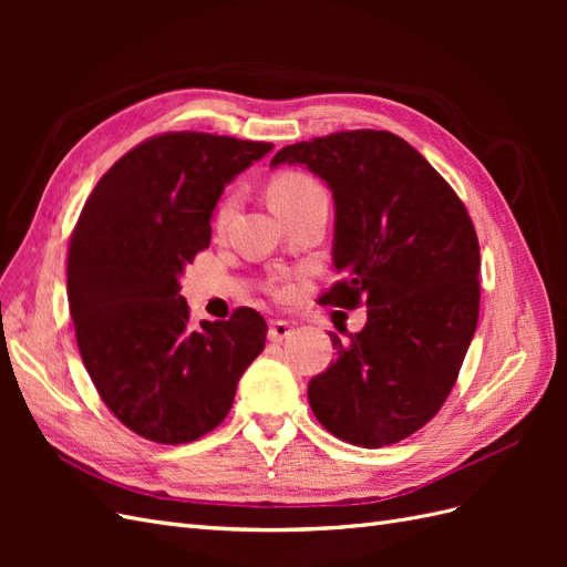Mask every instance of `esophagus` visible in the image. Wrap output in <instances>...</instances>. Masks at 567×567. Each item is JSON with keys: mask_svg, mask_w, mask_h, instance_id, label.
Here are the masks:
<instances>
[{"mask_svg": "<svg viewBox=\"0 0 567 567\" xmlns=\"http://www.w3.org/2000/svg\"><path fill=\"white\" fill-rule=\"evenodd\" d=\"M293 336V326H290L288 321H271L269 323V331H267V338L271 342H284L286 338Z\"/></svg>", "mask_w": 567, "mask_h": 567, "instance_id": "esophagus-1", "label": "esophagus"}]
</instances>
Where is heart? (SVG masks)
<instances>
[{
  "mask_svg": "<svg viewBox=\"0 0 567 567\" xmlns=\"http://www.w3.org/2000/svg\"><path fill=\"white\" fill-rule=\"evenodd\" d=\"M315 196H326V194H323L321 184L305 173H281L269 186V203L274 210L290 208V205H298V203L310 200ZM234 208H236V194H229L225 200L219 203L217 215H215V225L225 227L229 217L234 215Z\"/></svg>",
  "mask_w": 567,
  "mask_h": 567,
  "instance_id": "1",
  "label": "heart"
}]
</instances>
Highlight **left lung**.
Returning <instances> with one entry per match:
<instances>
[{"label":"left lung","mask_w":567,"mask_h":567,"mask_svg":"<svg viewBox=\"0 0 567 567\" xmlns=\"http://www.w3.org/2000/svg\"><path fill=\"white\" fill-rule=\"evenodd\" d=\"M302 165L333 194V267L321 305L367 323L331 336V367L310 381L317 421L364 450L394 444L447 400L477 326L480 246L437 169L398 134L354 130L281 148L271 167Z\"/></svg>","instance_id":"left-lung-1"}]
</instances>
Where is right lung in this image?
<instances>
[{"label":"right lung","instance_id":"add662e5","mask_svg":"<svg viewBox=\"0 0 567 567\" xmlns=\"http://www.w3.org/2000/svg\"><path fill=\"white\" fill-rule=\"evenodd\" d=\"M271 148L205 132L153 136L84 203L68 248V305L84 369L136 435L184 444L215 431L265 350L260 312L241 307L194 326L179 281L210 246L225 186Z\"/></svg>","mask_w":567,"mask_h":567}]
</instances>
